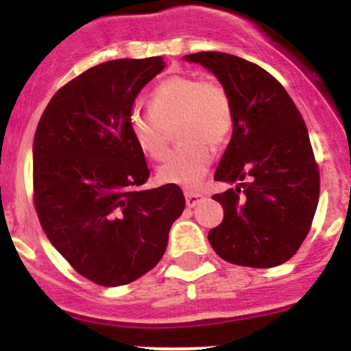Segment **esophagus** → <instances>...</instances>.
<instances>
[{
	"mask_svg": "<svg viewBox=\"0 0 351 351\" xmlns=\"http://www.w3.org/2000/svg\"><path fill=\"white\" fill-rule=\"evenodd\" d=\"M186 206L188 207H195L200 200H202V193H197V191H186Z\"/></svg>",
	"mask_w": 351,
	"mask_h": 351,
	"instance_id": "34e87169",
	"label": "esophagus"
}]
</instances>
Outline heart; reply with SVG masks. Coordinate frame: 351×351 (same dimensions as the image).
Wrapping results in <instances>:
<instances>
[{
    "mask_svg": "<svg viewBox=\"0 0 351 351\" xmlns=\"http://www.w3.org/2000/svg\"><path fill=\"white\" fill-rule=\"evenodd\" d=\"M149 114L133 112L128 119L133 144L145 158L160 161L167 154V132L179 147L158 169V181L195 188L213 161L210 145H221L234 128L230 95L216 80L172 75L149 95Z\"/></svg>",
    "mask_w": 351,
    "mask_h": 351,
    "instance_id": "heart-1",
    "label": "heart"
}]
</instances>
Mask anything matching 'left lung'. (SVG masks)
<instances>
[{
    "label": "left lung",
    "instance_id": "8db88e82",
    "mask_svg": "<svg viewBox=\"0 0 351 351\" xmlns=\"http://www.w3.org/2000/svg\"><path fill=\"white\" fill-rule=\"evenodd\" d=\"M184 60L213 71L234 105V132L214 179L235 186L213 197L225 218L209 232L210 246L235 265L285 263L308 235L320 195V172L299 108L251 61L225 52Z\"/></svg>",
    "mask_w": 351,
    "mask_h": 351
}]
</instances>
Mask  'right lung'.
Returning a JSON list of instances; mask_svg holds the SVG:
<instances>
[{"label": "right lung", "instance_id": "1", "mask_svg": "<svg viewBox=\"0 0 351 351\" xmlns=\"http://www.w3.org/2000/svg\"><path fill=\"white\" fill-rule=\"evenodd\" d=\"M163 58L96 64L52 96L33 142L40 225L71 267L101 287L138 280L161 260L184 210L181 188L149 179L128 130L133 101Z\"/></svg>", "mask_w": 351, "mask_h": 351}]
</instances>
